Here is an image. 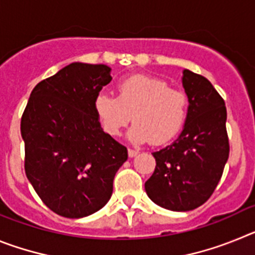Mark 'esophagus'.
Segmentation results:
<instances>
[{
    "label": "esophagus",
    "instance_id": "obj_1",
    "mask_svg": "<svg viewBox=\"0 0 255 255\" xmlns=\"http://www.w3.org/2000/svg\"><path fill=\"white\" fill-rule=\"evenodd\" d=\"M128 153H129L130 158H132V157H135V155H138L139 152H138V150H135V149H131V148H129Z\"/></svg>",
    "mask_w": 255,
    "mask_h": 255
}]
</instances>
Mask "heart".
<instances>
[{"label":"heart","instance_id":"b5f03b06","mask_svg":"<svg viewBox=\"0 0 255 255\" xmlns=\"http://www.w3.org/2000/svg\"><path fill=\"white\" fill-rule=\"evenodd\" d=\"M103 129L112 136L120 135L132 119L128 138L134 144L158 145L181 130L188 116V96L170 88L167 82L148 75H132L117 84V98L100 93L94 101Z\"/></svg>","mask_w":255,"mask_h":255}]
</instances>
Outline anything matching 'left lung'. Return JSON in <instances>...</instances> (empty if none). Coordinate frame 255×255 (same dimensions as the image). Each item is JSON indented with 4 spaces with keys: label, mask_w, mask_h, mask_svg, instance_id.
Segmentation results:
<instances>
[{
    "label": "left lung",
    "mask_w": 255,
    "mask_h": 255,
    "mask_svg": "<svg viewBox=\"0 0 255 255\" xmlns=\"http://www.w3.org/2000/svg\"><path fill=\"white\" fill-rule=\"evenodd\" d=\"M189 100L188 116L179 138L152 153L155 168L145 181L148 197L159 207L186 212L213 194L230 153L226 106L208 79L182 71Z\"/></svg>",
    "instance_id": "obj_1"
}]
</instances>
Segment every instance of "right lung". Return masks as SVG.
<instances>
[{
    "instance_id": "right-lung-1",
    "label": "right lung",
    "mask_w": 255,
    "mask_h": 255,
    "mask_svg": "<svg viewBox=\"0 0 255 255\" xmlns=\"http://www.w3.org/2000/svg\"><path fill=\"white\" fill-rule=\"evenodd\" d=\"M110 73L106 65H67L35 85L22 114L26 177L62 217H87L105 207L128 159L126 147L103 131L94 108Z\"/></svg>"
}]
</instances>
